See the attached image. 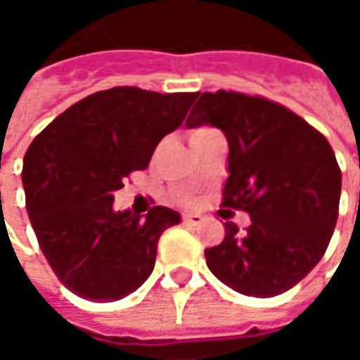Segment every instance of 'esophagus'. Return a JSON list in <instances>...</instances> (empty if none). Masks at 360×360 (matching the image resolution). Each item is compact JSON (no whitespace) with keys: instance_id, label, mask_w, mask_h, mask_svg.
<instances>
[{"instance_id":"esophagus-1","label":"esophagus","mask_w":360,"mask_h":360,"mask_svg":"<svg viewBox=\"0 0 360 360\" xmlns=\"http://www.w3.org/2000/svg\"><path fill=\"white\" fill-rule=\"evenodd\" d=\"M183 221L188 224V226H198V224L202 221V218H200V216H196V214H185V216H183Z\"/></svg>"}]
</instances>
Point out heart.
Wrapping results in <instances>:
<instances>
[{
  "mask_svg": "<svg viewBox=\"0 0 360 360\" xmlns=\"http://www.w3.org/2000/svg\"><path fill=\"white\" fill-rule=\"evenodd\" d=\"M206 131H210V129H208V127H202V129H196L195 133L191 134V136H196V134H200V133H206Z\"/></svg>",
  "mask_w": 360,
  "mask_h": 360,
  "instance_id": "heart-1",
  "label": "heart"
}]
</instances>
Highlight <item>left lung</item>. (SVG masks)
Instances as JSON below:
<instances>
[{
    "label": "left lung",
    "mask_w": 360,
    "mask_h": 360,
    "mask_svg": "<svg viewBox=\"0 0 360 360\" xmlns=\"http://www.w3.org/2000/svg\"><path fill=\"white\" fill-rule=\"evenodd\" d=\"M185 125L218 127L229 144L224 206L250 214L239 231L204 250L233 291L276 297L324 257L338 221L341 169L330 142L281 103L241 92H204Z\"/></svg>",
    "instance_id": "obj_1"
}]
</instances>
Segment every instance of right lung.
<instances>
[{
  "label": "right lung",
  "mask_w": 360,
  "mask_h": 360,
  "mask_svg": "<svg viewBox=\"0 0 360 360\" xmlns=\"http://www.w3.org/2000/svg\"><path fill=\"white\" fill-rule=\"evenodd\" d=\"M196 92L102 90L51 121L22 164L27 212L59 281L82 299L117 301L154 270L158 239L179 224L172 208L146 218L113 210V193L142 172L158 142L183 123Z\"/></svg>",
  "instance_id": "add662e5"
}]
</instances>
